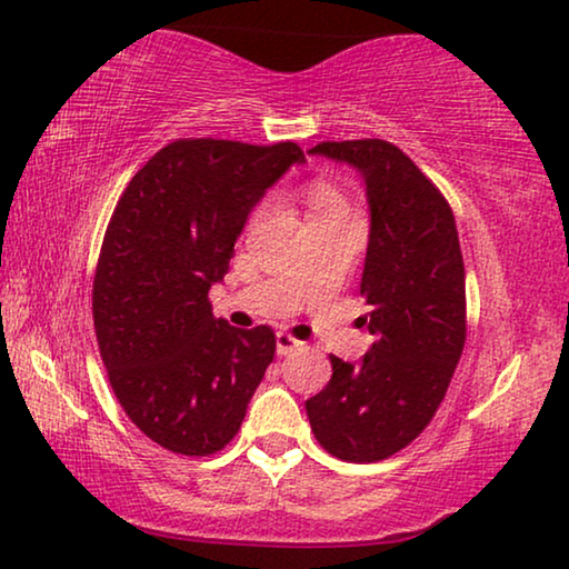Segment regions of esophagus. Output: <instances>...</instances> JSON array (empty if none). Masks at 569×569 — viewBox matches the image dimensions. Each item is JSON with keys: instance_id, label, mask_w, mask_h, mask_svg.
<instances>
[{"instance_id": "1", "label": "esophagus", "mask_w": 569, "mask_h": 569, "mask_svg": "<svg viewBox=\"0 0 569 569\" xmlns=\"http://www.w3.org/2000/svg\"><path fill=\"white\" fill-rule=\"evenodd\" d=\"M302 347V341H298L292 337V333H287V331H279L277 333V355H290V352H295V349H300Z\"/></svg>"}]
</instances>
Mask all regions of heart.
Listing matches in <instances>:
<instances>
[{
    "instance_id": "b5f03b06",
    "label": "heart",
    "mask_w": 569,
    "mask_h": 569,
    "mask_svg": "<svg viewBox=\"0 0 569 569\" xmlns=\"http://www.w3.org/2000/svg\"><path fill=\"white\" fill-rule=\"evenodd\" d=\"M306 201L310 209V217H321L329 212H339L347 209V201L341 197V191L329 181H313L306 189Z\"/></svg>"
}]
</instances>
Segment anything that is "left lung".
Returning <instances> with one entry per match:
<instances>
[{"label":"left lung","mask_w":569,"mask_h":569,"mask_svg":"<svg viewBox=\"0 0 569 569\" xmlns=\"http://www.w3.org/2000/svg\"><path fill=\"white\" fill-rule=\"evenodd\" d=\"M357 168L370 207L360 318L376 337L360 362L331 355V380L306 401L310 430L331 456L383 461L430 425L466 341V271L453 212L430 178L383 139L321 142Z\"/></svg>","instance_id":"obj_1"}]
</instances>
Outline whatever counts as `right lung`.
Returning <instances> with one entry per match:
<instances>
[{"mask_svg": "<svg viewBox=\"0 0 569 569\" xmlns=\"http://www.w3.org/2000/svg\"><path fill=\"white\" fill-rule=\"evenodd\" d=\"M295 162V142L178 139L137 170L108 222L92 282L100 357L127 417L173 453L228 446L274 360L269 326L236 329L207 295Z\"/></svg>", "mask_w": 569, "mask_h": 569, "instance_id": "add662e5", "label": "right lung"}]
</instances>
